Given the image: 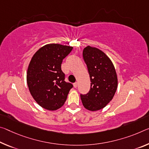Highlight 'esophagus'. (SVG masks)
Listing matches in <instances>:
<instances>
[{
    "mask_svg": "<svg viewBox=\"0 0 149 149\" xmlns=\"http://www.w3.org/2000/svg\"><path fill=\"white\" fill-rule=\"evenodd\" d=\"M74 87H75V88H76V87H77V82H75V83L74 84Z\"/></svg>",
    "mask_w": 149,
    "mask_h": 149,
    "instance_id": "1",
    "label": "esophagus"
}]
</instances>
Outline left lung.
<instances>
[{
  "instance_id": "1",
  "label": "left lung",
  "mask_w": 149,
  "mask_h": 149,
  "mask_svg": "<svg viewBox=\"0 0 149 149\" xmlns=\"http://www.w3.org/2000/svg\"><path fill=\"white\" fill-rule=\"evenodd\" d=\"M83 58L91 81L87 94H81L84 107L91 111L105 107L114 96L117 88V76L113 63L108 56L98 48L87 46Z\"/></svg>"
}]
</instances>
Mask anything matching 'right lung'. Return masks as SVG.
<instances>
[{
  "instance_id": "obj_1",
  "label": "right lung",
  "mask_w": 149,
  "mask_h": 149,
  "mask_svg": "<svg viewBox=\"0 0 149 149\" xmlns=\"http://www.w3.org/2000/svg\"><path fill=\"white\" fill-rule=\"evenodd\" d=\"M73 48L58 44L45 45L32 58L27 71L29 91L38 104L47 110L62 107L73 85L65 81L62 61Z\"/></svg>"
}]
</instances>
